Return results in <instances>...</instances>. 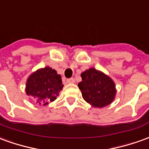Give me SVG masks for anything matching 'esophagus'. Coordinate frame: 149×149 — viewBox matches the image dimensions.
Returning a JSON list of instances; mask_svg holds the SVG:
<instances>
[{"mask_svg":"<svg viewBox=\"0 0 149 149\" xmlns=\"http://www.w3.org/2000/svg\"><path fill=\"white\" fill-rule=\"evenodd\" d=\"M75 82V80L74 78H70V79H66V83H70V84H71V83H74Z\"/></svg>","mask_w":149,"mask_h":149,"instance_id":"1","label":"esophagus"}]
</instances>
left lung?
I'll use <instances>...</instances> for the list:
<instances>
[{"label":"left lung","mask_w":149,"mask_h":149,"mask_svg":"<svg viewBox=\"0 0 149 149\" xmlns=\"http://www.w3.org/2000/svg\"><path fill=\"white\" fill-rule=\"evenodd\" d=\"M78 86L84 100L95 107H103L114 100L116 91L112 79L94 68L82 73Z\"/></svg>","instance_id":"8db88e82"}]
</instances>
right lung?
I'll return each instance as SVG.
<instances>
[{
    "label": "right lung",
    "instance_id": "1",
    "mask_svg": "<svg viewBox=\"0 0 149 149\" xmlns=\"http://www.w3.org/2000/svg\"><path fill=\"white\" fill-rule=\"evenodd\" d=\"M62 79L55 70L45 67L32 74L26 83V94L34 98L36 103L46 105L57 99L63 89Z\"/></svg>",
    "mask_w": 149,
    "mask_h": 149
}]
</instances>
